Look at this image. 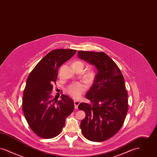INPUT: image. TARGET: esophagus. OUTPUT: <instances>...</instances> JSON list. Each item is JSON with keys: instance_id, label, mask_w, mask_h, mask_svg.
Masks as SVG:
<instances>
[{"instance_id": "1", "label": "esophagus", "mask_w": 157, "mask_h": 157, "mask_svg": "<svg viewBox=\"0 0 157 157\" xmlns=\"http://www.w3.org/2000/svg\"><path fill=\"white\" fill-rule=\"evenodd\" d=\"M79 104H80V101H74L75 109H78V105H79Z\"/></svg>"}]
</instances>
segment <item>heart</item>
I'll list each match as a JSON object with an SVG mask.
<instances>
[{"mask_svg": "<svg viewBox=\"0 0 157 157\" xmlns=\"http://www.w3.org/2000/svg\"><path fill=\"white\" fill-rule=\"evenodd\" d=\"M72 66L81 67L83 68V63L81 60H75L72 63ZM94 78V74L92 71H88L85 72L83 75V79L87 81L90 82ZM86 86L82 83H77L70 85L67 89V92L74 99H78L81 97L82 94L86 90Z\"/></svg>", "mask_w": 157, "mask_h": 157, "instance_id": "obj_1", "label": "heart"}]
</instances>
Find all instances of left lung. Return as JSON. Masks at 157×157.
<instances>
[{
  "label": "left lung",
  "instance_id": "obj_1",
  "mask_svg": "<svg viewBox=\"0 0 157 157\" xmlns=\"http://www.w3.org/2000/svg\"><path fill=\"white\" fill-rule=\"evenodd\" d=\"M78 57L95 66L94 82L86 95L90 103L78 108L85 112L81 123L82 134L88 140L102 142L116 134L128 110V92L124 76L114 61L104 52L80 51Z\"/></svg>",
  "mask_w": 157,
  "mask_h": 157
}]
</instances>
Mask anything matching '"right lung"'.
I'll list each match as a JSON object with an SVG mask.
<instances>
[{
	"instance_id": "obj_1",
	"label": "right lung",
	"mask_w": 157,
	"mask_h": 157,
	"mask_svg": "<svg viewBox=\"0 0 157 157\" xmlns=\"http://www.w3.org/2000/svg\"><path fill=\"white\" fill-rule=\"evenodd\" d=\"M76 52L73 49L53 50L38 62L27 79L23 111L32 131L42 138H53L59 134L65 118L74 111V103L70 98L62 95L58 100L51 94L60 67Z\"/></svg>"
}]
</instances>
